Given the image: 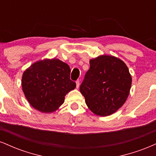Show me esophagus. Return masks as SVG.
Returning a JSON list of instances; mask_svg holds the SVG:
<instances>
[{
  "mask_svg": "<svg viewBox=\"0 0 156 156\" xmlns=\"http://www.w3.org/2000/svg\"><path fill=\"white\" fill-rule=\"evenodd\" d=\"M76 88H78L80 87V81L79 80H76Z\"/></svg>",
  "mask_w": 156,
  "mask_h": 156,
  "instance_id": "1",
  "label": "esophagus"
}]
</instances>
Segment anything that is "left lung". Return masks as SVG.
Returning a JSON list of instances; mask_svg holds the SVG:
<instances>
[{
    "label": "left lung",
    "mask_w": 156,
    "mask_h": 156,
    "mask_svg": "<svg viewBox=\"0 0 156 156\" xmlns=\"http://www.w3.org/2000/svg\"><path fill=\"white\" fill-rule=\"evenodd\" d=\"M80 92L90 111L105 117L122 106L129 95L131 75L125 63L114 55H101L89 60Z\"/></svg>",
    "instance_id": "obj_1"
}]
</instances>
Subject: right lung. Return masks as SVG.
I'll list each match as a JSON object with an SVG mask.
<instances>
[{"mask_svg": "<svg viewBox=\"0 0 156 156\" xmlns=\"http://www.w3.org/2000/svg\"><path fill=\"white\" fill-rule=\"evenodd\" d=\"M69 76V66L58 58L37 61L23 73V92L33 108L54 112L64 103L66 94L76 88Z\"/></svg>", "mask_w": 156, "mask_h": 156, "instance_id": "1", "label": "right lung"}]
</instances>
